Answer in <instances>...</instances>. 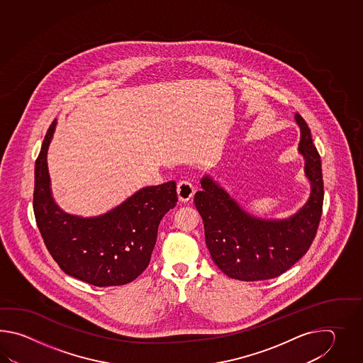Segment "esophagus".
<instances>
[{
	"mask_svg": "<svg viewBox=\"0 0 363 363\" xmlns=\"http://www.w3.org/2000/svg\"><path fill=\"white\" fill-rule=\"evenodd\" d=\"M177 191H178L179 201L186 202L192 199L193 194H194V186L188 180H182V182H179Z\"/></svg>",
	"mask_w": 363,
	"mask_h": 363,
	"instance_id": "1",
	"label": "esophagus"
}]
</instances>
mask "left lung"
Here are the masks:
<instances>
[{
    "label": "left lung",
    "mask_w": 363,
    "mask_h": 363,
    "mask_svg": "<svg viewBox=\"0 0 363 363\" xmlns=\"http://www.w3.org/2000/svg\"><path fill=\"white\" fill-rule=\"evenodd\" d=\"M294 118L301 130L298 152L311 184L308 202L296 214L277 220L250 216L210 177L201 179L202 189L194 194L210 255L230 278H277L306 255L315 238L323 208L322 163L308 123L300 114Z\"/></svg>",
    "instance_id": "8db88e82"
}]
</instances>
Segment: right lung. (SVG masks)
<instances>
[{
  "label": "right lung",
  "mask_w": 363,
  "mask_h": 363,
  "mask_svg": "<svg viewBox=\"0 0 363 363\" xmlns=\"http://www.w3.org/2000/svg\"><path fill=\"white\" fill-rule=\"evenodd\" d=\"M55 128L49 127L35 163L33 211L48 250L62 271L88 284L131 283L147 269L160 222L178 202L177 183L145 186L102 216L67 214L52 197L48 172Z\"/></svg>",
  "instance_id": "obj_1"
}]
</instances>
